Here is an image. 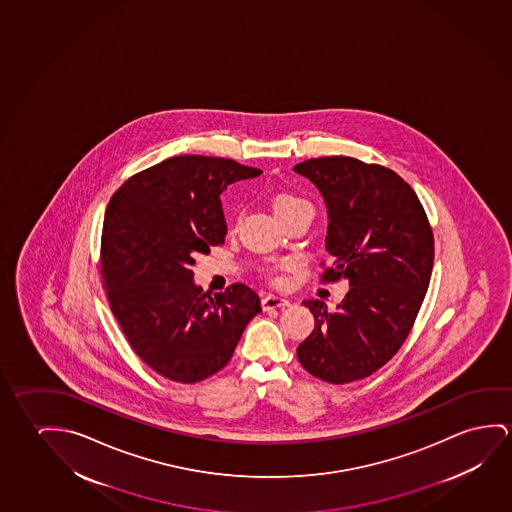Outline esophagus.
Returning <instances> with one entry per match:
<instances>
[{"label":"esophagus","mask_w":512,"mask_h":512,"mask_svg":"<svg viewBox=\"0 0 512 512\" xmlns=\"http://www.w3.org/2000/svg\"><path fill=\"white\" fill-rule=\"evenodd\" d=\"M291 301L289 299L280 298V296H273L269 294L266 298H262V308L264 310H271V308H284L289 307Z\"/></svg>","instance_id":"esophagus-1"}]
</instances>
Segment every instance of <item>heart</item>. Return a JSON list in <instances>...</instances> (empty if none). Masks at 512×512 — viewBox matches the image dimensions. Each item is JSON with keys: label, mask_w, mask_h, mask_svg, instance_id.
Here are the masks:
<instances>
[{"label": "heart", "mask_w": 512, "mask_h": 512, "mask_svg": "<svg viewBox=\"0 0 512 512\" xmlns=\"http://www.w3.org/2000/svg\"><path fill=\"white\" fill-rule=\"evenodd\" d=\"M298 209H310L312 205L308 204L305 198L292 195V193H280L273 198V211L276 216H284V214L291 213V211H298Z\"/></svg>", "instance_id": "heart-1"}]
</instances>
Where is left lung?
I'll list each match as a JSON object with an SVG mask.
<instances>
[{
  "label": "left lung",
  "instance_id": "left-lung-1",
  "mask_svg": "<svg viewBox=\"0 0 512 512\" xmlns=\"http://www.w3.org/2000/svg\"><path fill=\"white\" fill-rule=\"evenodd\" d=\"M294 172L326 205L333 268L324 276L349 284L333 312L319 299L303 301L315 326L296 353L312 376L344 385L383 367L408 337L431 280L433 230L415 191L385 166L333 156Z\"/></svg>",
  "mask_w": 512,
  "mask_h": 512
}]
</instances>
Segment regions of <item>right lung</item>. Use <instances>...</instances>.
I'll list each match as a JSON object with an SVG mask.
<instances>
[{
    "instance_id": "1",
    "label": "right lung",
    "mask_w": 512,
    "mask_h": 512,
    "mask_svg": "<svg viewBox=\"0 0 512 512\" xmlns=\"http://www.w3.org/2000/svg\"><path fill=\"white\" fill-rule=\"evenodd\" d=\"M262 170L223 158L177 156L136 173L111 197L101 262L111 312L134 353L161 376L197 383L223 369L260 299L195 284L197 255L225 243L220 195Z\"/></svg>"
}]
</instances>
